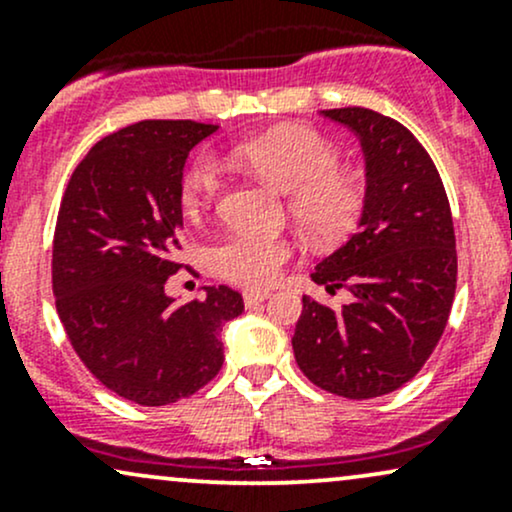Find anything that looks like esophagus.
<instances>
[{
	"instance_id": "obj_1",
	"label": "esophagus",
	"mask_w": 512,
	"mask_h": 512,
	"mask_svg": "<svg viewBox=\"0 0 512 512\" xmlns=\"http://www.w3.org/2000/svg\"><path fill=\"white\" fill-rule=\"evenodd\" d=\"M269 298V291H243V303H245V308H252V305H257V303H262V301H267Z\"/></svg>"
}]
</instances>
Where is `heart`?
<instances>
[{
	"mask_svg": "<svg viewBox=\"0 0 512 512\" xmlns=\"http://www.w3.org/2000/svg\"><path fill=\"white\" fill-rule=\"evenodd\" d=\"M231 163L252 170L289 192L293 221L317 243L342 240L361 219L366 185L342 170V154L315 129L281 127L231 146ZM223 190V168L211 154H199L180 182V207L187 219H199ZM293 257L291 240L238 231L211 248V267L233 284L260 289L279 279Z\"/></svg>",
	"mask_w": 512,
	"mask_h": 512,
	"instance_id": "b5f03b06",
	"label": "heart"
}]
</instances>
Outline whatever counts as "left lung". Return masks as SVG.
Returning a JSON list of instances; mask_svg holds the SVG:
<instances>
[{
	"label": "left lung",
	"mask_w": 512,
	"mask_h": 512,
	"mask_svg": "<svg viewBox=\"0 0 512 512\" xmlns=\"http://www.w3.org/2000/svg\"><path fill=\"white\" fill-rule=\"evenodd\" d=\"M361 139L366 207L358 231L315 267L332 310L303 296L293 354L310 383L346 399H373L409 383L448 325L457 286L450 202L436 163L392 117L368 108L322 110Z\"/></svg>",
	"instance_id": "8db88e82"
}]
</instances>
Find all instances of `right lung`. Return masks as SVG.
<instances>
[{"instance_id":"right-lung-1","label":"right lung","mask_w":512,"mask_h":512,"mask_svg":"<svg viewBox=\"0 0 512 512\" xmlns=\"http://www.w3.org/2000/svg\"><path fill=\"white\" fill-rule=\"evenodd\" d=\"M195 120H144L108 134L76 166L52 243L57 315L81 363L115 395L163 407L195 395L223 366L221 327L243 296L204 286L175 303L182 264L180 182L187 154L216 132Z\"/></svg>"}]
</instances>
